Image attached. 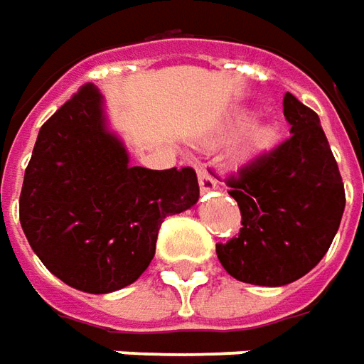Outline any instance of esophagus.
<instances>
[{"instance_id":"obj_1","label":"esophagus","mask_w":364,"mask_h":364,"mask_svg":"<svg viewBox=\"0 0 364 364\" xmlns=\"http://www.w3.org/2000/svg\"><path fill=\"white\" fill-rule=\"evenodd\" d=\"M199 187H201L203 193H209V191H215L219 185L215 181L213 177L209 175V173L205 171H199Z\"/></svg>"}]
</instances>
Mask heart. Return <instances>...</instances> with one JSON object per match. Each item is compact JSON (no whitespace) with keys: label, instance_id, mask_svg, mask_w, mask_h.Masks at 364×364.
Returning <instances> with one entry per match:
<instances>
[{"label":"heart","instance_id":"b5f03b06","mask_svg":"<svg viewBox=\"0 0 364 364\" xmlns=\"http://www.w3.org/2000/svg\"><path fill=\"white\" fill-rule=\"evenodd\" d=\"M237 131L233 143L229 147V161L233 165H247L257 161L265 153L275 147L279 139V127L275 121L255 117L247 119V113H237L227 123V133Z\"/></svg>","mask_w":364,"mask_h":364}]
</instances>
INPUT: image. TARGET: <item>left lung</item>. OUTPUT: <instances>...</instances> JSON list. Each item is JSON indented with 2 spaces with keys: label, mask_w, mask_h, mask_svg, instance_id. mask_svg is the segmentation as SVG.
I'll use <instances>...</instances> for the list:
<instances>
[{
  "label": "left lung",
  "mask_w": 364,
  "mask_h": 364,
  "mask_svg": "<svg viewBox=\"0 0 364 364\" xmlns=\"http://www.w3.org/2000/svg\"><path fill=\"white\" fill-rule=\"evenodd\" d=\"M291 137L231 177L241 233L217 245L223 269L237 281L283 287L325 257L345 211V187L321 119L285 93Z\"/></svg>",
  "instance_id": "1"
}]
</instances>
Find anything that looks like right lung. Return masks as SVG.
<instances>
[{"instance_id":"1","label":"right lung","mask_w":364,"mask_h":364,"mask_svg":"<svg viewBox=\"0 0 364 364\" xmlns=\"http://www.w3.org/2000/svg\"><path fill=\"white\" fill-rule=\"evenodd\" d=\"M197 201L191 167L129 165L125 143L109 127L105 99L89 83L39 129L19 221L49 273L77 291L105 295L143 275L163 219Z\"/></svg>"}]
</instances>
